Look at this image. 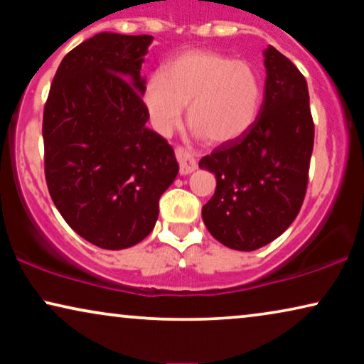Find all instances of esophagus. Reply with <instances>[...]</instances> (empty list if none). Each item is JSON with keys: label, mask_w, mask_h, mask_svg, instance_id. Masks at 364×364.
<instances>
[{"label": "esophagus", "mask_w": 364, "mask_h": 364, "mask_svg": "<svg viewBox=\"0 0 364 364\" xmlns=\"http://www.w3.org/2000/svg\"><path fill=\"white\" fill-rule=\"evenodd\" d=\"M176 159L178 162V172H181V176H187V173H191L197 168L196 157L181 146L176 147Z\"/></svg>", "instance_id": "obj_1"}]
</instances>
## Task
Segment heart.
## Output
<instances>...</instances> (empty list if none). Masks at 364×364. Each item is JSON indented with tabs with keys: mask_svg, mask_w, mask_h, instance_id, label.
Wrapping results in <instances>:
<instances>
[{
	"mask_svg": "<svg viewBox=\"0 0 364 364\" xmlns=\"http://www.w3.org/2000/svg\"><path fill=\"white\" fill-rule=\"evenodd\" d=\"M144 106L156 131L168 134L183 106L197 136L212 144L242 137L258 116L260 76L250 63L208 49H191L171 59L144 87Z\"/></svg>",
	"mask_w": 364,
	"mask_h": 364,
	"instance_id": "obj_1",
	"label": "heart"
}]
</instances>
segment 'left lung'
Wrapping results in <instances>:
<instances>
[{
    "instance_id": "left-lung-1",
    "label": "left lung",
    "mask_w": 364,
    "mask_h": 364,
    "mask_svg": "<svg viewBox=\"0 0 364 364\" xmlns=\"http://www.w3.org/2000/svg\"><path fill=\"white\" fill-rule=\"evenodd\" d=\"M265 68L255 122L198 162L217 178L215 193L202 207L203 223L213 238L242 252L273 242L296 218L315 141L305 76L273 46L265 49Z\"/></svg>"
}]
</instances>
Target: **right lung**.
I'll return each instance as SVG.
<instances>
[{"label":"right lung","mask_w":364,"mask_h":364,"mask_svg":"<svg viewBox=\"0 0 364 364\" xmlns=\"http://www.w3.org/2000/svg\"><path fill=\"white\" fill-rule=\"evenodd\" d=\"M152 36L99 33L59 64L43 112L49 196L84 240L121 250L144 240L178 172L146 127L141 68Z\"/></svg>","instance_id":"obj_1"}]
</instances>
